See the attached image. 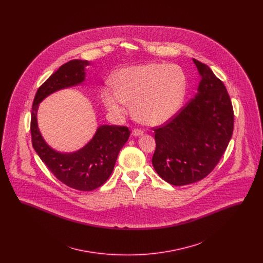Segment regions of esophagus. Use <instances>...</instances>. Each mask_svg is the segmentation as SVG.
Masks as SVG:
<instances>
[{"mask_svg": "<svg viewBox=\"0 0 263 263\" xmlns=\"http://www.w3.org/2000/svg\"><path fill=\"white\" fill-rule=\"evenodd\" d=\"M144 134V132L142 131V130H140V129H134L133 131H132V135L134 136V137H139V136H142Z\"/></svg>", "mask_w": 263, "mask_h": 263, "instance_id": "obj_1", "label": "esophagus"}]
</instances>
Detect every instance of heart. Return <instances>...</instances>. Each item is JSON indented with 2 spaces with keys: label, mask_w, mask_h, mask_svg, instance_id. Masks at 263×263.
<instances>
[{
  "label": "heart",
  "mask_w": 263,
  "mask_h": 263,
  "mask_svg": "<svg viewBox=\"0 0 263 263\" xmlns=\"http://www.w3.org/2000/svg\"><path fill=\"white\" fill-rule=\"evenodd\" d=\"M115 87L102 88L105 108L120 117L133 103L138 121L150 126L170 121L180 108L186 96L187 80L175 65L148 63L127 67L114 77Z\"/></svg>",
  "instance_id": "1"
}]
</instances>
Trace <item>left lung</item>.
Here are the masks:
<instances>
[{
	"label": "left lung",
	"instance_id": "left-lung-1",
	"mask_svg": "<svg viewBox=\"0 0 263 263\" xmlns=\"http://www.w3.org/2000/svg\"><path fill=\"white\" fill-rule=\"evenodd\" d=\"M201 81L195 97L175 118L155 129L152 163L163 180L182 186L209 175L232 138L234 111L228 91L212 70L193 59Z\"/></svg>",
	"mask_w": 263,
	"mask_h": 263
}]
</instances>
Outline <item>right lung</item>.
Returning <instances> with one entry per match:
<instances>
[{
  "label": "right lung",
  "mask_w": 263,
  "mask_h": 263,
  "mask_svg": "<svg viewBox=\"0 0 263 263\" xmlns=\"http://www.w3.org/2000/svg\"><path fill=\"white\" fill-rule=\"evenodd\" d=\"M87 60H71L62 65L38 88L32 104L30 132L32 146L41 161L60 181L69 187L90 191L102 185L112 174L117 157L130 136L127 127L100 125L81 149L64 153L45 141L38 128L39 104L52 93L84 85Z\"/></svg>",
  "instance_id": "right-lung-1"
}]
</instances>
